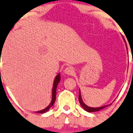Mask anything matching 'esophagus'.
I'll return each instance as SVG.
<instances>
[{
  "instance_id": "esophagus-1",
  "label": "esophagus",
  "mask_w": 133,
  "mask_h": 133,
  "mask_svg": "<svg viewBox=\"0 0 133 133\" xmlns=\"http://www.w3.org/2000/svg\"><path fill=\"white\" fill-rule=\"evenodd\" d=\"M64 73L68 76H71L74 74V69L72 67H67L65 69H64Z\"/></svg>"
}]
</instances>
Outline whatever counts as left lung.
<instances>
[{"instance_id": "obj_1", "label": "left lung", "mask_w": 133, "mask_h": 133, "mask_svg": "<svg viewBox=\"0 0 133 133\" xmlns=\"http://www.w3.org/2000/svg\"><path fill=\"white\" fill-rule=\"evenodd\" d=\"M123 39H124V41H125L124 40V38H123ZM127 48V47H126ZM78 100H79V102H80V105H81V106L82 107L83 109H84L85 111H86L87 112H96V111H100L101 109H103L104 108H106V107L109 106V105H110L111 104H112V103L110 104H108V105H104V106H101V107H98V108H91V107H89L88 105H87L86 104H84V102H83L82 100V96H81V92H80V90L79 89V96H78Z\"/></svg>"}]
</instances>
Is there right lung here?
Listing matches in <instances>:
<instances>
[{
	"instance_id": "1",
	"label": "right lung",
	"mask_w": 133,
	"mask_h": 133,
	"mask_svg": "<svg viewBox=\"0 0 133 133\" xmlns=\"http://www.w3.org/2000/svg\"><path fill=\"white\" fill-rule=\"evenodd\" d=\"M60 81V74L58 73V75L56 76V77L55 78L54 82H53V89H52V99L51 101L50 104H49L48 107H46L45 108H44V109L41 110V111H37L35 112H38V113H44V112H47V111H49L50 109V108L53 106V105L54 104L56 100V96H57V85H58V83Z\"/></svg>"
}]
</instances>
